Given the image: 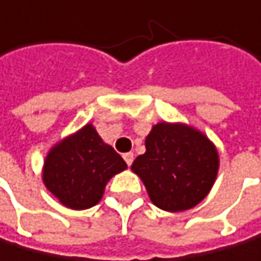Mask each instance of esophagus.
Masks as SVG:
<instances>
[{
    "label": "esophagus",
    "instance_id": "1",
    "mask_svg": "<svg viewBox=\"0 0 261 261\" xmlns=\"http://www.w3.org/2000/svg\"><path fill=\"white\" fill-rule=\"evenodd\" d=\"M122 158H124V161H126V164H127V166H130V164H132V161H134V153H124V154H122Z\"/></svg>",
    "mask_w": 261,
    "mask_h": 261
}]
</instances>
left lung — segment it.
Instances as JSON below:
<instances>
[{
    "label": "left lung",
    "instance_id": "left-lung-1",
    "mask_svg": "<svg viewBox=\"0 0 261 261\" xmlns=\"http://www.w3.org/2000/svg\"><path fill=\"white\" fill-rule=\"evenodd\" d=\"M145 146L132 170L143 180L154 205L178 212L207 196L217 177L218 154L201 132L183 124L159 122Z\"/></svg>",
    "mask_w": 261,
    "mask_h": 261
}]
</instances>
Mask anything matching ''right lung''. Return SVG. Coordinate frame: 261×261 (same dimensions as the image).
Instances as JSON below:
<instances>
[{
    "mask_svg": "<svg viewBox=\"0 0 261 261\" xmlns=\"http://www.w3.org/2000/svg\"><path fill=\"white\" fill-rule=\"evenodd\" d=\"M126 167L124 159L87 124L52 148L46 158L43 180L62 204L80 211L102 199L107 181Z\"/></svg>",
    "mask_w": 261,
    "mask_h": 261,
    "instance_id": "obj_1",
    "label": "right lung"
}]
</instances>
